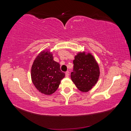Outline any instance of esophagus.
I'll return each mask as SVG.
<instances>
[{"label": "esophagus", "mask_w": 131, "mask_h": 131, "mask_svg": "<svg viewBox=\"0 0 131 131\" xmlns=\"http://www.w3.org/2000/svg\"><path fill=\"white\" fill-rule=\"evenodd\" d=\"M65 76L66 77H69V71H66L65 73Z\"/></svg>", "instance_id": "1"}]
</instances>
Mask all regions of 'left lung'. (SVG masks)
Segmentation results:
<instances>
[{"label": "left lung", "mask_w": 131, "mask_h": 131, "mask_svg": "<svg viewBox=\"0 0 131 131\" xmlns=\"http://www.w3.org/2000/svg\"><path fill=\"white\" fill-rule=\"evenodd\" d=\"M71 79L77 88L82 92H88L98 80L99 68L94 57L90 54L79 53L73 61Z\"/></svg>", "instance_id": "8db88e82"}]
</instances>
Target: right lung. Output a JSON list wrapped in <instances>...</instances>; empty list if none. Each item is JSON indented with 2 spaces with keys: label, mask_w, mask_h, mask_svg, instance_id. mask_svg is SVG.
Segmentation results:
<instances>
[{
  "label": "right lung",
  "mask_w": 131,
  "mask_h": 131,
  "mask_svg": "<svg viewBox=\"0 0 131 131\" xmlns=\"http://www.w3.org/2000/svg\"><path fill=\"white\" fill-rule=\"evenodd\" d=\"M65 76L60 65L53 60L52 54L48 51L40 53L31 69L33 83L40 92L46 95L53 94Z\"/></svg>",
  "instance_id": "obj_1"
}]
</instances>
